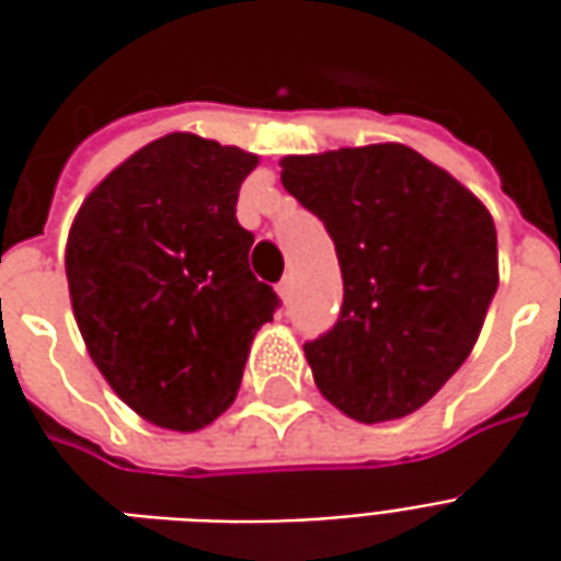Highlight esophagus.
I'll return each mask as SVG.
<instances>
[{"label":"esophagus","mask_w":561,"mask_h":561,"mask_svg":"<svg viewBox=\"0 0 561 561\" xmlns=\"http://www.w3.org/2000/svg\"><path fill=\"white\" fill-rule=\"evenodd\" d=\"M276 291H279L282 300H288V297H291V279H282L279 285H276Z\"/></svg>","instance_id":"34e87169"}]
</instances>
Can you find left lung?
Segmentation results:
<instances>
[{
	"mask_svg": "<svg viewBox=\"0 0 561 561\" xmlns=\"http://www.w3.org/2000/svg\"><path fill=\"white\" fill-rule=\"evenodd\" d=\"M279 164L333 237L345 285L340 321L304 345L318 390L360 423L417 412L471 354L499 288L490 209L405 144Z\"/></svg>",
	"mask_w": 561,
	"mask_h": 561,
	"instance_id": "8db88e82",
	"label": "left lung"
}]
</instances>
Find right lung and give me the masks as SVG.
Segmentation results:
<instances>
[{"instance_id": "add662e5", "label": "right lung", "mask_w": 561, "mask_h": 561, "mask_svg": "<svg viewBox=\"0 0 561 561\" xmlns=\"http://www.w3.org/2000/svg\"><path fill=\"white\" fill-rule=\"evenodd\" d=\"M255 152L173 131L80 204L66 245L71 309L92 364L144 421L195 433L237 397L276 294L249 270L237 195Z\"/></svg>"}]
</instances>
